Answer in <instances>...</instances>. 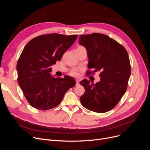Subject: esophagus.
<instances>
[{
  "mask_svg": "<svg viewBox=\"0 0 150 150\" xmlns=\"http://www.w3.org/2000/svg\"><path fill=\"white\" fill-rule=\"evenodd\" d=\"M76 85L77 86V85H78L79 84V79H76Z\"/></svg>",
  "mask_w": 150,
  "mask_h": 150,
  "instance_id": "esophagus-1",
  "label": "esophagus"
}]
</instances>
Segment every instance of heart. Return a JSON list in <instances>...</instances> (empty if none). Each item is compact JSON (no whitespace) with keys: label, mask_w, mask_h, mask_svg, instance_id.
Segmentation results:
<instances>
[{"label":"heart","mask_w":150,"mask_h":150,"mask_svg":"<svg viewBox=\"0 0 150 150\" xmlns=\"http://www.w3.org/2000/svg\"><path fill=\"white\" fill-rule=\"evenodd\" d=\"M70 75L72 76H76L78 75V72H77L76 70H72L70 72Z\"/></svg>","instance_id":"obj_1"}]
</instances>
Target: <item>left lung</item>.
<instances>
[{
  "instance_id": "obj_1",
  "label": "left lung",
  "mask_w": 150,
  "mask_h": 150,
  "mask_svg": "<svg viewBox=\"0 0 150 150\" xmlns=\"http://www.w3.org/2000/svg\"><path fill=\"white\" fill-rule=\"evenodd\" d=\"M79 39V43L87 50L88 68L93 72H101L100 81L96 84H90L86 79L80 82L85 89L81 103L94 112L110 111L119 103L128 86L131 74L128 54L122 45L103 34L81 35Z\"/></svg>"
}]
</instances>
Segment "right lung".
<instances>
[{
	"mask_svg": "<svg viewBox=\"0 0 150 150\" xmlns=\"http://www.w3.org/2000/svg\"><path fill=\"white\" fill-rule=\"evenodd\" d=\"M77 37L44 34L25 45L17 61V81L31 106L43 111L56 107L67 91L75 86L76 81L71 77L54 78L51 72V66L61 59Z\"/></svg>",
	"mask_w": 150,
	"mask_h": 150,
	"instance_id": "obj_1",
	"label": "right lung"
}]
</instances>
